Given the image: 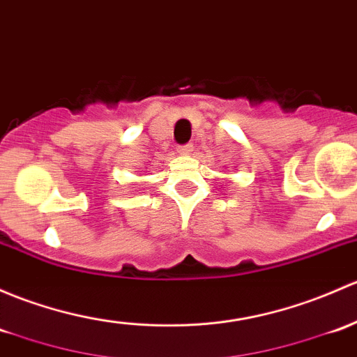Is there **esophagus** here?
<instances>
[{"label":"esophagus","mask_w":357,"mask_h":357,"mask_svg":"<svg viewBox=\"0 0 357 357\" xmlns=\"http://www.w3.org/2000/svg\"><path fill=\"white\" fill-rule=\"evenodd\" d=\"M179 153H183V155H188V153L193 150V147H191V144H185V145H179Z\"/></svg>","instance_id":"1"}]
</instances>
